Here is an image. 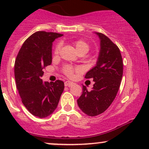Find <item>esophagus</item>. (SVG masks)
I'll return each instance as SVG.
<instances>
[{"label": "esophagus", "instance_id": "34e87169", "mask_svg": "<svg viewBox=\"0 0 149 149\" xmlns=\"http://www.w3.org/2000/svg\"><path fill=\"white\" fill-rule=\"evenodd\" d=\"M73 84V83H72V82H71V81H66L64 83V85L66 87H71V86H72Z\"/></svg>", "mask_w": 149, "mask_h": 149}]
</instances>
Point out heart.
Listing matches in <instances>:
<instances>
[{"mask_svg":"<svg viewBox=\"0 0 149 149\" xmlns=\"http://www.w3.org/2000/svg\"><path fill=\"white\" fill-rule=\"evenodd\" d=\"M75 47L77 52L79 51H85V52H88L89 50V45L86 42L83 41V40H77L74 42ZM59 48H60V45H57L54 48V54H57L59 52ZM65 73L69 77H73V72H74V69H73L71 66H66L64 69Z\"/></svg>","mask_w":149,"mask_h":149,"instance_id":"heart-1","label":"heart"}]
</instances>
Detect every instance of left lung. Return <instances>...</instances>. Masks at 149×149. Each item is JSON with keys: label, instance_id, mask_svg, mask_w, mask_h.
I'll return each mask as SVG.
<instances>
[{"label": "left lung", "instance_id": "obj_1", "mask_svg": "<svg viewBox=\"0 0 149 149\" xmlns=\"http://www.w3.org/2000/svg\"><path fill=\"white\" fill-rule=\"evenodd\" d=\"M100 40V49L96 65L87 72L85 78L93 79L91 91L83 85V93L77 102L85 114L95 116L109 107L118 91L123 72L120 49L107 36L95 33Z\"/></svg>", "mask_w": 149, "mask_h": 149}]
</instances>
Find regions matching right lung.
Returning <instances> with one entry per match:
<instances>
[{
	"label": "right lung",
	"mask_w": 149,
	"mask_h": 149,
	"mask_svg": "<svg viewBox=\"0 0 149 149\" xmlns=\"http://www.w3.org/2000/svg\"><path fill=\"white\" fill-rule=\"evenodd\" d=\"M63 34L37 31L22 45L15 63V78L22 103L32 115L44 118L57 109L64 83L43 82L42 69L52 64V42Z\"/></svg>",
	"instance_id": "1"
}]
</instances>
